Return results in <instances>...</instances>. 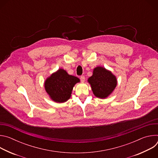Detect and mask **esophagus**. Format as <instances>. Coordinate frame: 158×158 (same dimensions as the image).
<instances>
[{"label":"esophagus","mask_w":158,"mask_h":158,"mask_svg":"<svg viewBox=\"0 0 158 158\" xmlns=\"http://www.w3.org/2000/svg\"><path fill=\"white\" fill-rule=\"evenodd\" d=\"M80 79H81V82H84L85 81V77L84 76H81V77H80Z\"/></svg>","instance_id":"obj_1"}]
</instances>
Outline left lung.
Segmentation results:
<instances>
[{
	"label": "left lung",
	"instance_id": "obj_1",
	"mask_svg": "<svg viewBox=\"0 0 158 158\" xmlns=\"http://www.w3.org/2000/svg\"><path fill=\"white\" fill-rule=\"evenodd\" d=\"M87 81L91 84L95 96L101 99L107 98L117 85L116 76L104 67L100 66L94 68L93 76Z\"/></svg>",
	"mask_w": 158,
	"mask_h": 158
}]
</instances>
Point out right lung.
Listing matches in <instances>:
<instances>
[{
	"label": "right lung",
	"mask_w": 158,
	"mask_h": 158,
	"mask_svg": "<svg viewBox=\"0 0 158 158\" xmlns=\"http://www.w3.org/2000/svg\"><path fill=\"white\" fill-rule=\"evenodd\" d=\"M79 82L78 77L69 75L65 70L59 69L46 79L44 87L52 101L62 103L71 98L74 85Z\"/></svg>",
	"instance_id": "add662e5"
}]
</instances>
